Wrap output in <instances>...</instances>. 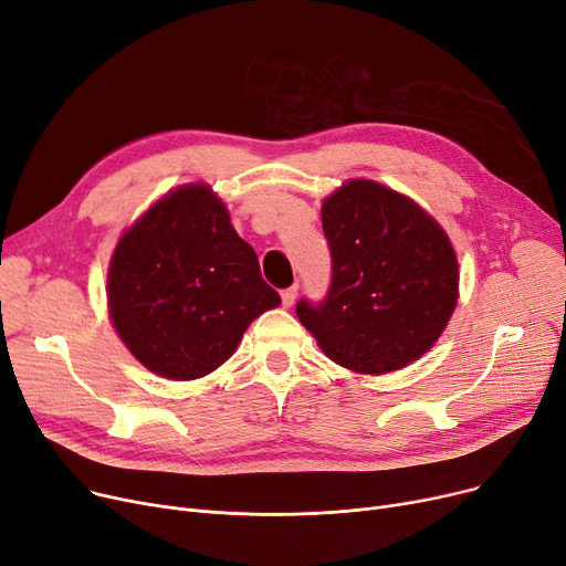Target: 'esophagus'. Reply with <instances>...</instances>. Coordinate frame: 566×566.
<instances>
[{
    "instance_id": "obj_1",
    "label": "esophagus",
    "mask_w": 566,
    "mask_h": 566,
    "mask_svg": "<svg viewBox=\"0 0 566 566\" xmlns=\"http://www.w3.org/2000/svg\"><path fill=\"white\" fill-rule=\"evenodd\" d=\"M297 285H290V287H285L283 292H281V300H283V306L285 308H290L292 304H294V300H297Z\"/></svg>"
}]
</instances>
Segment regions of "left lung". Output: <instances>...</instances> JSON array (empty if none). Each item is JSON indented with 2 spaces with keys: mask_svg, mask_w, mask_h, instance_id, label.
Masks as SVG:
<instances>
[{
  "mask_svg": "<svg viewBox=\"0 0 566 566\" xmlns=\"http://www.w3.org/2000/svg\"><path fill=\"white\" fill-rule=\"evenodd\" d=\"M332 283L322 302H297L325 355L357 373L408 366L447 327L459 262L444 230L387 186L355 179L322 205Z\"/></svg>",
  "mask_w": 566,
  "mask_h": 566,
  "instance_id": "left-lung-1",
  "label": "left lung"
}]
</instances>
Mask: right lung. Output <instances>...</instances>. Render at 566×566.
<instances>
[{"label":"right lung","instance_id":"obj_1","mask_svg":"<svg viewBox=\"0 0 566 566\" xmlns=\"http://www.w3.org/2000/svg\"><path fill=\"white\" fill-rule=\"evenodd\" d=\"M107 304L149 370L196 380L219 368L251 322L281 304L209 186H181L145 211L115 249Z\"/></svg>","mask_w":566,"mask_h":566}]
</instances>
